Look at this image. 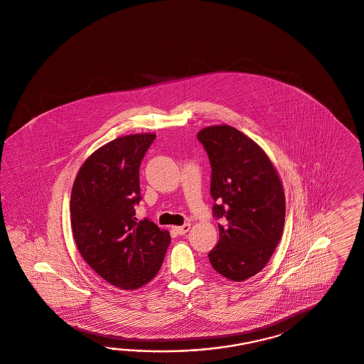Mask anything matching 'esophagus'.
<instances>
[{
	"mask_svg": "<svg viewBox=\"0 0 364 364\" xmlns=\"http://www.w3.org/2000/svg\"><path fill=\"white\" fill-rule=\"evenodd\" d=\"M173 229H175V232H176L177 235L183 236V235H186V233L189 232V229H191V224H184V225L181 226H175Z\"/></svg>",
	"mask_w": 364,
	"mask_h": 364,
	"instance_id": "obj_1",
	"label": "esophagus"
}]
</instances>
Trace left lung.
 I'll list each match as a JSON object with an SVG mask.
<instances>
[{
  "mask_svg": "<svg viewBox=\"0 0 364 364\" xmlns=\"http://www.w3.org/2000/svg\"><path fill=\"white\" fill-rule=\"evenodd\" d=\"M212 167L210 195L220 240L209 252L218 274L241 282L259 273L281 241L285 193L262 148L230 126L197 134Z\"/></svg>",
  "mask_w": 364,
  "mask_h": 364,
  "instance_id": "left-lung-1",
  "label": "left lung"
}]
</instances>
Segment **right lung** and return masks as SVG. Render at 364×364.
<instances>
[{"instance_id":"right-lung-1","label":"right lung","mask_w":364,"mask_h":364,"mask_svg":"<svg viewBox=\"0 0 364 364\" xmlns=\"http://www.w3.org/2000/svg\"><path fill=\"white\" fill-rule=\"evenodd\" d=\"M155 134L115 139L97 149L75 177L71 228L79 253L109 285L135 290L163 264L171 236L151 220L138 221L139 168Z\"/></svg>"}]
</instances>
